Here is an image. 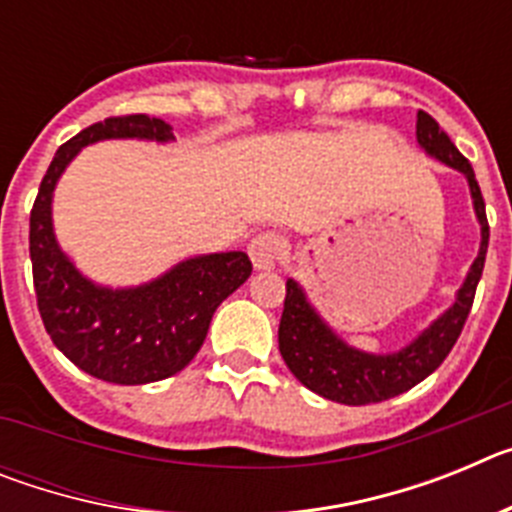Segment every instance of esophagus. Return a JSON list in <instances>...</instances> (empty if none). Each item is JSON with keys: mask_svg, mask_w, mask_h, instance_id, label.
<instances>
[{"mask_svg": "<svg viewBox=\"0 0 512 512\" xmlns=\"http://www.w3.org/2000/svg\"><path fill=\"white\" fill-rule=\"evenodd\" d=\"M282 238L277 233H259L248 243V256H251L256 269H271L282 259Z\"/></svg>", "mask_w": 512, "mask_h": 512, "instance_id": "1", "label": "esophagus"}]
</instances>
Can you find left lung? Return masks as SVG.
<instances>
[{
	"label": "left lung",
	"instance_id": "1",
	"mask_svg": "<svg viewBox=\"0 0 512 512\" xmlns=\"http://www.w3.org/2000/svg\"><path fill=\"white\" fill-rule=\"evenodd\" d=\"M415 135L428 156L438 158L441 164L467 176L474 212L482 225V243L454 305L443 312L441 318L433 320L410 346L400 348L395 354H364L359 348L348 346L323 323L315 307L307 302L300 284L295 279H287V297H284L282 320H279V351H282L284 364L307 390L341 405H372V402L390 400L436 372L454 348L456 338L461 336V328L472 310L479 277L485 269L490 225H487L485 200L479 192L472 164L461 156L459 148L438 128V122L428 112H418Z\"/></svg>",
	"mask_w": 512,
	"mask_h": 512
}]
</instances>
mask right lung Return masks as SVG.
<instances>
[{
  "instance_id": "obj_1",
  "label": "right lung",
  "mask_w": 512,
  "mask_h": 512,
  "mask_svg": "<svg viewBox=\"0 0 512 512\" xmlns=\"http://www.w3.org/2000/svg\"><path fill=\"white\" fill-rule=\"evenodd\" d=\"M107 138L174 140L158 117H107L66 140L53 156L30 210V261L38 310L56 348L81 372L112 384H148L182 372L197 356L217 305L251 277L243 251L176 264L164 277L130 289L89 282L58 248L51 202L71 158Z\"/></svg>"
}]
</instances>
